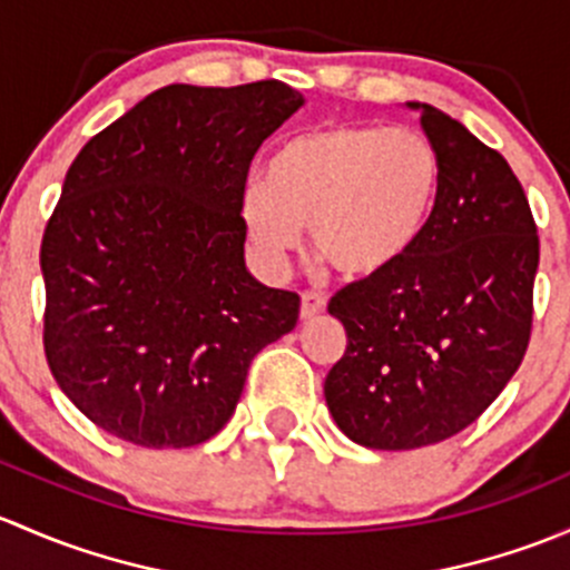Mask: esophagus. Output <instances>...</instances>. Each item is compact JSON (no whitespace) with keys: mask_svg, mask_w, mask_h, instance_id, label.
Here are the masks:
<instances>
[{"mask_svg":"<svg viewBox=\"0 0 570 570\" xmlns=\"http://www.w3.org/2000/svg\"><path fill=\"white\" fill-rule=\"evenodd\" d=\"M326 309V296L318 291H304L302 293V318L309 321Z\"/></svg>","mask_w":570,"mask_h":570,"instance_id":"esophagus-1","label":"esophagus"}]
</instances>
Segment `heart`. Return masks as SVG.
<instances>
[{
  "label": "heart",
  "instance_id": "heart-1",
  "mask_svg": "<svg viewBox=\"0 0 570 570\" xmlns=\"http://www.w3.org/2000/svg\"><path fill=\"white\" fill-rule=\"evenodd\" d=\"M442 161L425 134L332 126L296 134L268 158V184L249 186L244 225L268 266H283L309 225L313 246L343 277L401 261L425 230Z\"/></svg>",
  "mask_w": 570,
  "mask_h": 570
}]
</instances>
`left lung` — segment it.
Masks as SVG:
<instances>
[{"mask_svg":"<svg viewBox=\"0 0 570 570\" xmlns=\"http://www.w3.org/2000/svg\"><path fill=\"white\" fill-rule=\"evenodd\" d=\"M412 107L442 161L431 219L401 261L328 302L348 343L326 375V406L373 450L444 442L497 401L530 345L541 261L502 154L444 111Z\"/></svg>","mask_w":570,"mask_h":570,"instance_id":"obj_1","label":"left lung"}]
</instances>
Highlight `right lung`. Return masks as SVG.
Wrapping results in <instances>:
<instances>
[{"label":"right lung","mask_w":570,"mask_h":570,"mask_svg":"<svg viewBox=\"0 0 570 570\" xmlns=\"http://www.w3.org/2000/svg\"><path fill=\"white\" fill-rule=\"evenodd\" d=\"M302 107L279 79L167 85L98 131L46 225L43 351L98 428L195 448L225 428L298 293L244 266V191L263 139Z\"/></svg>","instance_id":"1"}]
</instances>
